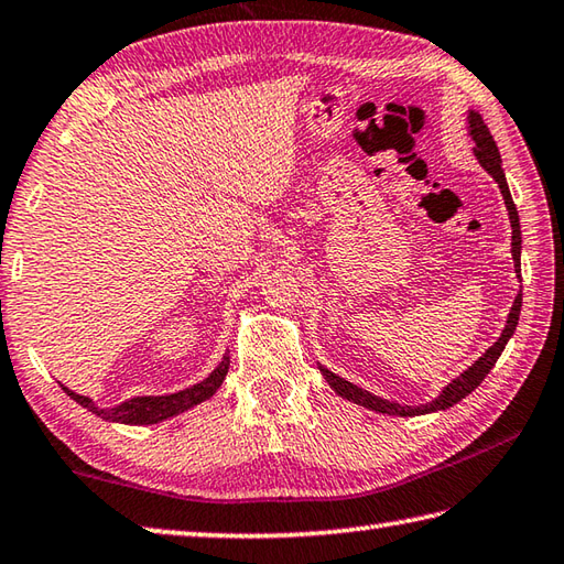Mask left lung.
Here are the masks:
<instances>
[{"instance_id":"1","label":"left lung","mask_w":564,"mask_h":564,"mask_svg":"<svg viewBox=\"0 0 564 564\" xmlns=\"http://www.w3.org/2000/svg\"><path fill=\"white\" fill-rule=\"evenodd\" d=\"M469 132H471V140L476 142V147H474L476 159H479V164L486 169L488 174L496 178V184H498V188H501V194H503L506 208H508V218H511V228H513L511 252H513L516 272H518V278H520V220H518V210H516V204H513V198H511V191H508V184H506V174H503V169H501V154H498V147L494 142L491 132H488L484 117L479 112H474V110L469 112ZM520 306H523V294L516 296V302L511 306V314H508L506 328H503V334L498 336V341L491 348H488L486 354L479 360H476L471 368H466L459 378H454L449 386L442 390V395L434 398L432 402H427V405L414 408V405H398V402H388V400L373 395V392H368L364 388L354 386V382L338 378L336 373H332V370H326L322 366H318V368H322L326 382L338 392V395L350 400V402H356V405H364L368 410H376V412H382V414H395V417H414V414H427V412L447 410V408L456 405V402L469 395L471 390L479 388L481 380L488 373H491V368L496 366L498 356L503 354L508 338H511L513 332H516L518 316H520Z\"/></svg>"}]
</instances>
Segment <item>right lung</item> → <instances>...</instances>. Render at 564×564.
Returning <instances> with one entry per match:
<instances>
[{
    "label": "right lung",
    "mask_w": 564,
    "mask_h": 564,
    "mask_svg": "<svg viewBox=\"0 0 564 564\" xmlns=\"http://www.w3.org/2000/svg\"><path fill=\"white\" fill-rule=\"evenodd\" d=\"M228 366H230V358L223 356L220 366L214 370V373H210L206 380L196 382V386L178 390V392H174V395L132 398L117 408H98V405H93L90 398L76 395V392L68 390L66 386H61V388L66 390L68 395L78 402V405L90 410L93 414H98V417H102V420L122 422V424H156L166 417H174V414H178V412L191 410L194 405H198V402H204L214 395V392L220 388V382L226 380Z\"/></svg>",
    "instance_id": "obj_1"
}]
</instances>
